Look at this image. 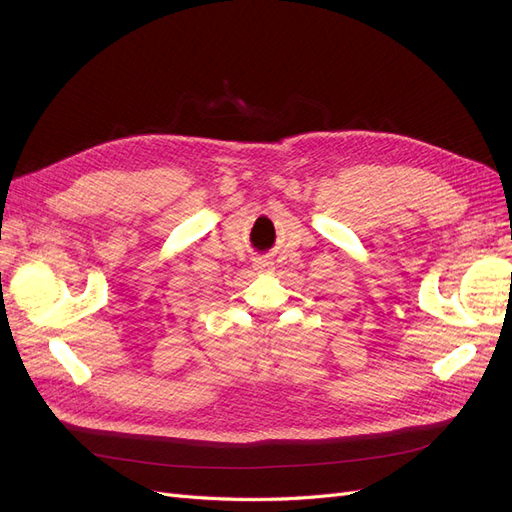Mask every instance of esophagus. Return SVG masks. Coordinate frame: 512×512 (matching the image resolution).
I'll list each match as a JSON object with an SVG mask.
<instances>
[{"label":"esophagus","mask_w":512,"mask_h":512,"mask_svg":"<svg viewBox=\"0 0 512 512\" xmlns=\"http://www.w3.org/2000/svg\"><path fill=\"white\" fill-rule=\"evenodd\" d=\"M252 267L256 273H269V271H273V262H269L265 258H256Z\"/></svg>","instance_id":"esophagus-1"}]
</instances>
